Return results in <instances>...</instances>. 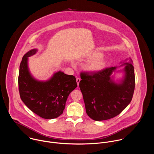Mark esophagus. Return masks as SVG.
Returning a JSON list of instances; mask_svg holds the SVG:
<instances>
[{
    "label": "esophagus",
    "instance_id": "obj_1",
    "mask_svg": "<svg viewBox=\"0 0 154 154\" xmlns=\"http://www.w3.org/2000/svg\"><path fill=\"white\" fill-rule=\"evenodd\" d=\"M80 79L77 77V79H76V82H77V85L79 86V83H80Z\"/></svg>",
    "mask_w": 154,
    "mask_h": 154
}]
</instances>
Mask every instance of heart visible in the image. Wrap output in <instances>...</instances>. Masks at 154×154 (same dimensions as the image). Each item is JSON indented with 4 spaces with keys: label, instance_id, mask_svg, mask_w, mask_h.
Returning a JSON list of instances; mask_svg holds the SVG:
<instances>
[{
    "label": "heart",
    "instance_id": "obj_1",
    "mask_svg": "<svg viewBox=\"0 0 154 154\" xmlns=\"http://www.w3.org/2000/svg\"><path fill=\"white\" fill-rule=\"evenodd\" d=\"M90 58L85 64L84 68L90 73H97L102 71L106 64V59L100 52H94L88 55Z\"/></svg>",
    "mask_w": 154,
    "mask_h": 154
}]
</instances>
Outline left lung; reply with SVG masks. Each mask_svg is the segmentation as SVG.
<instances>
[{
  "instance_id": "8db88e82",
  "label": "left lung",
  "mask_w": 154,
  "mask_h": 154,
  "mask_svg": "<svg viewBox=\"0 0 154 154\" xmlns=\"http://www.w3.org/2000/svg\"><path fill=\"white\" fill-rule=\"evenodd\" d=\"M126 59L119 66L108 68L93 73H81L79 83L85 105L86 112L92 119L97 121L107 120L120 114L130 103L134 93L135 81L132 60ZM124 73L122 79L115 81L113 72Z\"/></svg>"
}]
</instances>
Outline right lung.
<instances>
[{"instance_id":"add662e5","label":"right lung","mask_w":154,"mask_h":154,"mask_svg":"<svg viewBox=\"0 0 154 154\" xmlns=\"http://www.w3.org/2000/svg\"><path fill=\"white\" fill-rule=\"evenodd\" d=\"M37 51L36 49L30 50L22 59L18 77L20 97L33 113L44 119H52L63 113L69 94L77 86L76 79L60 71L46 81L34 78L29 71L28 60Z\"/></svg>"}]
</instances>
